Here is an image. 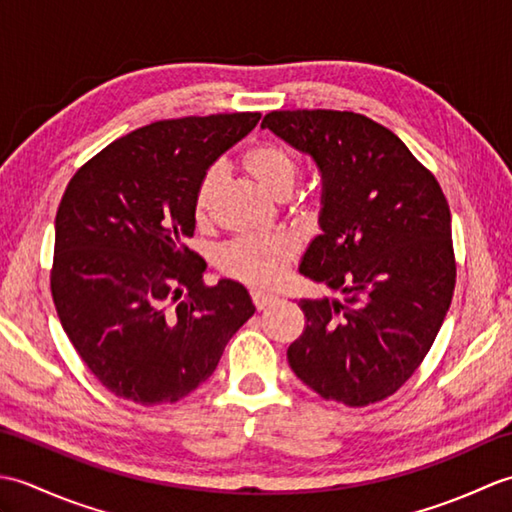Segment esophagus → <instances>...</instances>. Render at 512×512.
<instances>
[{"label":"esophagus","mask_w":512,"mask_h":512,"mask_svg":"<svg viewBox=\"0 0 512 512\" xmlns=\"http://www.w3.org/2000/svg\"><path fill=\"white\" fill-rule=\"evenodd\" d=\"M250 299H253L257 310H264L270 306V303L277 301L275 295H270V292H264V290H250Z\"/></svg>","instance_id":"34e87169"}]
</instances>
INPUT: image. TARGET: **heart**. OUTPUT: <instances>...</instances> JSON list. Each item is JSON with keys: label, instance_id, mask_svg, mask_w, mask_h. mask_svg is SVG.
<instances>
[{"label": "heart", "instance_id": "b5f03b06", "mask_svg": "<svg viewBox=\"0 0 512 512\" xmlns=\"http://www.w3.org/2000/svg\"><path fill=\"white\" fill-rule=\"evenodd\" d=\"M242 167L273 198H288L301 176L299 156L281 143H259L244 151ZM220 189V171L211 169L195 191V220H211ZM297 257V244L286 235H248L217 250L220 273L248 286H273L284 279Z\"/></svg>", "mask_w": 512, "mask_h": 512}]
</instances>
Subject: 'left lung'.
Segmentation results:
<instances>
[{"instance_id":"obj_1","label":"left lung","mask_w":512,"mask_h":512,"mask_svg":"<svg viewBox=\"0 0 512 512\" xmlns=\"http://www.w3.org/2000/svg\"><path fill=\"white\" fill-rule=\"evenodd\" d=\"M312 156L323 235L299 273L345 299H301L306 330L288 363L325 400L365 407L407 383L431 350L455 288L451 211L433 173L372 118L336 110L264 116Z\"/></svg>"}]
</instances>
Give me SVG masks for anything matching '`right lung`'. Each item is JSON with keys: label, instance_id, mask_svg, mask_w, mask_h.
I'll list each match as a JSON object with an SVG mask.
<instances>
[{"label": "right lung", "instance_id": "obj_1", "mask_svg": "<svg viewBox=\"0 0 512 512\" xmlns=\"http://www.w3.org/2000/svg\"><path fill=\"white\" fill-rule=\"evenodd\" d=\"M259 118L145 125L99 151L65 187L54 220V308L81 361L114 396L147 407L184 398L253 317L242 284H204L206 262L187 239L206 169Z\"/></svg>", "mask_w": 512, "mask_h": 512}]
</instances>
